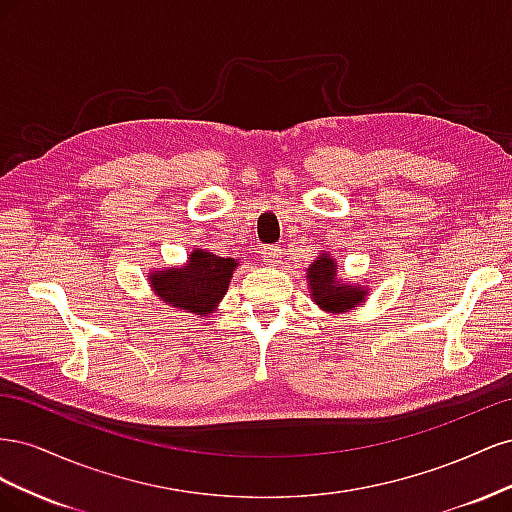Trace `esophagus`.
<instances>
[{
	"mask_svg": "<svg viewBox=\"0 0 512 512\" xmlns=\"http://www.w3.org/2000/svg\"><path fill=\"white\" fill-rule=\"evenodd\" d=\"M260 254H262V262H265L267 267L282 265V250L277 245H267Z\"/></svg>",
	"mask_w": 512,
	"mask_h": 512,
	"instance_id": "esophagus-1",
	"label": "esophagus"
}]
</instances>
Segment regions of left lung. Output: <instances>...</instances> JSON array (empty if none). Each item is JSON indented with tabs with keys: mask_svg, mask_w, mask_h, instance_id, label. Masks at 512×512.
Returning <instances> with one entry per match:
<instances>
[{
	"mask_svg": "<svg viewBox=\"0 0 512 512\" xmlns=\"http://www.w3.org/2000/svg\"><path fill=\"white\" fill-rule=\"evenodd\" d=\"M307 280L316 305L331 314H344L348 309L361 305L367 297L363 286L342 284L337 280V262L329 254L318 256V260L309 265Z\"/></svg>",
	"mask_w": 512,
	"mask_h": 512,
	"instance_id": "obj_1",
	"label": "left lung"
}]
</instances>
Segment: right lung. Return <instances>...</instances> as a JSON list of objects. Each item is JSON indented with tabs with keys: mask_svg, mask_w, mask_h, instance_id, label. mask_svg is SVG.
Returning a JSON list of instances; mask_svg holds the SVG:
<instances>
[{
	"mask_svg": "<svg viewBox=\"0 0 512 512\" xmlns=\"http://www.w3.org/2000/svg\"><path fill=\"white\" fill-rule=\"evenodd\" d=\"M239 267L235 258L215 256L209 250H194L185 267H168L149 275V284L158 297L185 312L209 316L228 290L232 271Z\"/></svg>",
	"mask_w": 512,
	"mask_h": 512,
	"instance_id": "1",
	"label": "right lung"
}]
</instances>
